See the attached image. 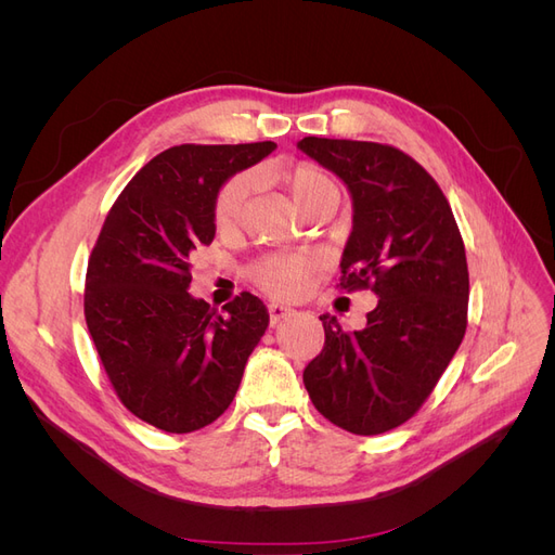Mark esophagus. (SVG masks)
Wrapping results in <instances>:
<instances>
[{
  "instance_id": "obj_1",
  "label": "esophagus",
  "mask_w": 555,
  "mask_h": 555,
  "mask_svg": "<svg viewBox=\"0 0 555 555\" xmlns=\"http://www.w3.org/2000/svg\"><path fill=\"white\" fill-rule=\"evenodd\" d=\"M292 314H294V310L287 308V306H282V304H268V317H271V324H273V326H275L278 322H282V319L292 317Z\"/></svg>"
}]
</instances>
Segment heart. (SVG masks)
<instances>
[{
	"mask_svg": "<svg viewBox=\"0 0 555 555\" xmlns=\"http://www.w3.org/2000/svg\"><path fill=\"white\" fill-rule=\"evenodd\" d=\"M287 184L300 210H310L317 201L331 194L338 196L335 182L314 164H296L287 173ZM257 190V173L243 171L229 178L215 196L212 217L217 229L238 227L251 192ZM314 261L304 255H268L249 268V280L257 282L268 294L280 298H292L304 289V280L310 273Z\"/></svg>",
	"mask_w": 555,
	"mask_h": 555,
	"instance_id": "obj_1",
	"label": "heart"
}]
</instances>
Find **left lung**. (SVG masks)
Returning <instances> with one entry per match:
<instances>
[{
    "label": "left lung",
    "instance_id": "left-lung-1",
    "mask_svg": "<svg viewBox=\"0 0 555 555\" xmlns=\"http://www.w3.org/2000/svg\"><path fill=\"white\" fill-rule=\"evenodd\" d=\"M298 147L338 176L354 204L340 289L379 296L363 331L319 317L326 340L304 384L331 424L379 435L418 412L463 340L465 245L440 184L402 150L317 137Z\"/></svg>",
    "mask_w": 555,
    "mask_h": 555
}]
</instances>
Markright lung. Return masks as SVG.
<instances>
[{
	"label": "right lung",
	"instance_id": "1",
	"mask_svg": "<svg viewBox=\"0 0 555 555\" xmlns=\"http://www.w3.org/2000/svg\"><path fill=\"white\" fill-rule=\"evenodd\" d=\"M273 141L173 145L129 180L106 215L86 278V322L122 405L166 433L212 424L236 396L268 310L243 292L212 310L194 298L192 257L215 238L222 184Z\"/></svg>",
	"mask_w": 555,
	"mask_h": 555
}]
</instances>
